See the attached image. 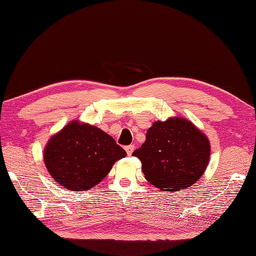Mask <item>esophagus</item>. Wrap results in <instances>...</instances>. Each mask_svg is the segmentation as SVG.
<instances>
[{
  "label": "esophagus",
  "instance_id": "esophagus-1",
  "mask_svg": "<svg viewBox=\"0 0 256 256\" xmlns=\"http://www.w3.org/2000/svg\"><path fill=\"white\" fill-rule=\"evenodd\" d=\"M134 148H135V146H134V145H129V146L126 147L124 150H126V152H127L128 155H132V152H134Z\"/></svg>",
  "mask_w": 256,
  "mask_h": 256
}]
</instances>
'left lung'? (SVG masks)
I'll return each instance as SVG.
<instances>
[{
	"mask_svg": "<svg viewBox=\"0 0 256 256\" xmlns=\"http://www.w3.org/2000/svg\"><path fill=\"white\" fill-rule=\"evenodd\" d=\"M140 160L145 178L163 191H180L199 180L208 166V137L191 121H155L146 140L132 153Z\"/></svg>",
	"mask_w": 256,
	"mask_h": 256,
	"instance_id": "1",
	"label": "left lung"
}]
</instances>
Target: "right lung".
<instances>
[{"label":"right lung","instance_id":"1","mask_svg":"<svg viewBox=\"0 0 256 256\" xmlns=\"http://www.w3.org/2000/svg\"><path fill=\"white\" fill-rule=\"evenodd\" d=\"M126 155L110 135L78 120L54 135L44 150L49 174L70 191H86L98 184Z\"/></svg>","mask_w":256,"mask_h":256}]
</instances>
